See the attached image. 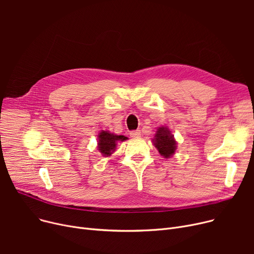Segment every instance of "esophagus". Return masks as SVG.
<instances>
[{
  "label": "esophagus",
  "mask_w": 254,
  "mask_h": 254,
  "mask_svg": "<svg viewBox=\"0 0 254 254\" xmlns=\"http://www.w3.org/2000/svg\"><path fill=\"white\" fill-rule=\"evenodd\" d=\"M129 135L131 138H139L141 136V130L137 129V130H131L129 132Z\"/></svg>",
  "instance_id": "obj_1"
}]
</instances>
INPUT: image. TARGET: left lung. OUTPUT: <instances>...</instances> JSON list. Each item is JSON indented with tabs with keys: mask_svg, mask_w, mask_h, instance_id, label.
I'll list each match as a JSON object with an SVG mask.
<instances>
[{
	"mask_svg": "<svg viewBox=\"0 0 254 254\" xmlns=\"http://www.w3.org/2000/svg\"><path fill=\"white\" fill-rule=\"evenodd\" d=\"M153 143L158 152L166 158H169L174 154L177 148L176 140L167 127H161L157 128L153 139Z\"/></svg>",
	"mask_w": 254,
	"mask_h": 254,
	"instance_id": "obj_1",
	"label": "left lung"
}]
</instances>
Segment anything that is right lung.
I'll list each match as a JSON object with an SVG mask.
<instances>
[{
	"mask_svg": "<svg viewBox=\"0 0 254 254\" xmlns=\"http://www.w3.org/2000/svg\"><path fill=\"white\" fill-rule=\"evenodd\" d=\"M98 149L104 156H110L116 149V145L119 142H124L127 138L111 134L108 130H101L98 135Z\"/></svg>",
	"mask_w": 254,
	"mask_h": 254,
	"instance_id": "1",
	"label": "right lung"
}]
</instances>
